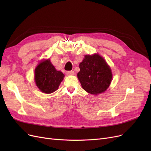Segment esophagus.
Returning a JSON list of instances; mask_svg holds the SVG:
<instances>
[{"label": "esophagus", "mask_w": 151, "mask_h": 151, "mask_svg": "<svg viewBox=\"0 0 151 151\" xmlns=\"http://www.w3.org/2000/svg\"><path fill=\"white\" fill-rule=\"evenodd\" d=\"M65 74H66V75H67V76L74 75V72L72 71V70H71V71H66Z\"/></svg>", "instance_id": "obj_1"}]
</instances>
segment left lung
<instances>
[{"label": "left lung", "mask_w": 151, "mask_h": 151, "mask_svg": "<svg viewBox=\"0 0 151 151\" xmlns=\"http://www.w3.org/2000/svg\"><path fill=\"white\" fill-rule=\"evenodd\" d=\"M80 71L77 77L83 88L87 92L96 95L104 92L112 79L111 68L104 59L94 54L85 55L79 64Z\"/></svg>", "instance_id": "8db88e82"}]
</instances>
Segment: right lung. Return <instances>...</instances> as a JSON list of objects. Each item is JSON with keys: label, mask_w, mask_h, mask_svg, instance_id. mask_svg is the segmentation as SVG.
<instances>
[{"label": "right lung", "mask_w": 151, "mask_h": 151, "mask_svg": "<svg viewBox=\"0 0 151 151\" xmlns=\"http://www.w3.org/2000/svg\"><path fill=\"white\" fill-rule=\"evenodd\" d=\"M35 83L43 93L50 94L55 91L64 75L57 71L50 60L41 62L35 68Z\"/></svg>", "instance_id": "1"}]
</instances>
